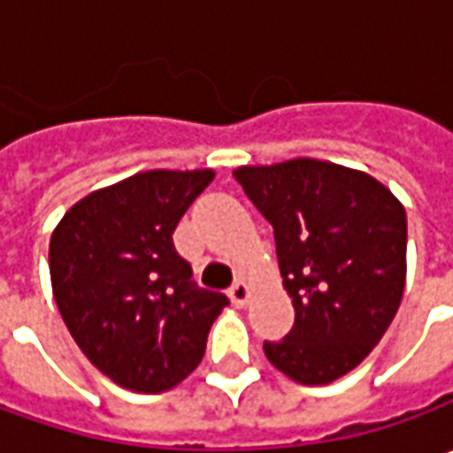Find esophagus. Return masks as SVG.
Returning <instances> with one entry per match:
<instances>
[{
    "instance_id": "esophagus-1",
    "label": "esophagus",
    "mask_w": 453,
    "mask_h": 453,
    "mask_svg": "<svg viewBox=\"0 0 453 453\" xmlns=\"http://www.w3.org/2000/svg\"><path fill=\"white\" fill-rule=\"evenodd\" d=\"M229 295H232V303L236 307H244V304L250 303V297H252V292H250V285L247 282H234L232 289H229Z\"/></svg>"
}]
</instances>
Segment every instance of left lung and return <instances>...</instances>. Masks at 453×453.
Returning <instances> with one entry per match:
<instances>
[{
  "label": "left lung",
  "instance_id": "8db88e82",
  "mask_svg": "<svg viewBox=\"0 0 453 453\" xmlns=\"http://www.w3.org/2000/svg\"><path fill=\"white\" fill-rule=\"evenodd\" d=\"M274 229L295 325L265 342L277 371L325 386L360 365L395 318L406 288V209L373 176L292 158L234 171Z\"/></svg>",
  "mask_w": 453,
  "mask_h": 453
}]
</instances>
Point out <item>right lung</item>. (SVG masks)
<instances>
[{"label": "right lung", "instance_id": "add662e5", "mask_svg": "<svg viewBox=\"0 0 453 453\" xmlns=\"http://www.w3.org/2000/svg\"><path fill=\"white\" fill-rule=\"evenodd\" d=\"M211 168L143 171L80 199L50 239V280L80 350L118 386L161 393L203 357L226 295L196 288L173 232Z\"/></svg>", "mask_w": 453, "mask_h": 453}]
</instances>
